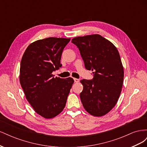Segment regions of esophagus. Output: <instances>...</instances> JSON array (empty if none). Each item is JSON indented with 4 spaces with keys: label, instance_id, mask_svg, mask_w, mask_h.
<instances>
[{
    "label": "esophagus",
    "instance_id": "1",
    "mask_svg": "<svg viewBox=\"0 0 147 147\" xmlns=\"http://www.w3.org/2000/svg\"><path fill=\"white\" fill-rule=\"evenodd\" d=\"M74 82H75V83H78L79 82V79H78V78H74Z\"/></svg>",
    "mask_w": 147,
    "mask_h": 147
}]
</instances>
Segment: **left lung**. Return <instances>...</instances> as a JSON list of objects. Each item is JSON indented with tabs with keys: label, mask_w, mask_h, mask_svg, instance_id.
Segmentation results:
<instances>
[{
	"label": "left lung",
	"mask_w": 147,
	"mask_h": 147,
	"mask_svg": "<svg viewBox=\"0 0 147 147\" xmlns=\"http://www.w3.org/2000/svg\"><path fill=\"white\" fill-rule=\"evenodd\" d=\"M72 42L78 48L85 68L94 76L91 80H80L83 107L93 116H103L114 107L121 94L124 70L119 52L99 34L75 37Z\"/></svg>",
	"instance_id": "1"
}]
</instances>
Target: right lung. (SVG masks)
<instances>
[{
    "mask_svg": "<svg viewBox=\"0 0 147 147\" xmlns=\"http://www.w3.org/2000/svg\"><path fill=\"white\" fill-rule=\"evenodd\" d=\"M70 38L49 37L30 45L22 57L20 82L26 99L35 112L49 119L64 109L74 82L71 77H54L53 71L61 67V57Z\"/></svg>",
    "mask_w": 147,
    "mask_h": 147,
    "instance_id": "add662e5",
    "label": "right lung"
}]
</instances>
